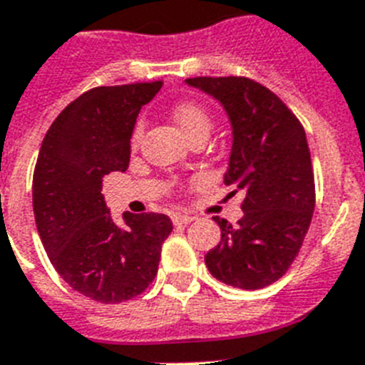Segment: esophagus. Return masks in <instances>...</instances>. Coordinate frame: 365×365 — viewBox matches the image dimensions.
<instances>
[{"label":"esophagus","instance_id":"obj_1","mask_svg":"<svg viewBox=\"0 0 365 365\" xmlns=\"http://www.w3.org/2000/svg\"><path fill=\"white\" fill-rule=\"evenodd\" d=\"M173 221H174V225H187V223H191V221H195V217H192V215H189V213H174Z\"/></svg>","mask_w":365,"mask_h":365}]
</instances>
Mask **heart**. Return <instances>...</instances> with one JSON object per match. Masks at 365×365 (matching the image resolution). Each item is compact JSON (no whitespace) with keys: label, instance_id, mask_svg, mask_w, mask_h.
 Returning <instances> with one entry per match:
<instances>
[{"label":"heart","instance_id":"1","mask_svg":"<svg viewBox=\"0 0 365 365\" xmlns=\"http://www.w3.org/2000/svg\"><path fill=\"white\" fill-rule=\"evenodd\" d=\"M173 115L174 121L180 127V131L187 136V138H192L198 133H210V127H212L210 115L204 112L202 106H198L197 103H191V101H183V103L174 106ZM142 129H144V123L136 121L135 129H133V144L138 142V138L142 135Z\"/></svg>","mask_w":365,"mask_h":365}]
</instances>
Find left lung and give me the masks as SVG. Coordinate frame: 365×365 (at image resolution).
<instances>
[{"mask_svg": "<svg viewBox=\"0 0 365 365\" xmlns=\"http://www.w3.org/2000/svg\"><path fill=\"white\" fill-rule=\"evenodd\" d=\"M223 105L232 125L225 183L244 192L236 225L215 215L221 242L204 257L215 279L244 290L287 274L304 244L315 210V178L306 131L289 106L245 76L185 80Z\"/></svg>", "mask_w": 365, "mask_h": 365, "instance_id": "obj_1", "label": "left lung"}]
</instances>
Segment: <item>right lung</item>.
Returning a JSON list of instances; mask_svg holds the SVG:
<instances>
[{
	"instance_id": "obj_1",
	"label": "right lung",
	"mask_w": 365,
	"mask_h": 365,
	"mask_svg": "<svg viewBox=\"0 0 365 365\" xmlns=\"http://www.w3.org/2000/svg\"><path fill=\"white\" fill-rule=\"evenodd\" d=\"M163 82L99 86L76 97L50 125L34 173V213L50 262L80 294L120 304L155 279L161 245L173 232L163 213L114 223L103 178L125 173L136 115Z\"/></svg>"
}]
</instances>
